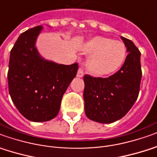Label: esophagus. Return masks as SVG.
Listing matches in <instances>:
<instances>
[{
	"instance_id": "1",
	"label": "esophagus",
	"mask_w": 157,
	"mask_h": 157,
	"mask_svg": "<svg viewBox=\"0 0 157 157\" xmlns=\"http://www.w3.org/2000/svg\"><path fill=\"white\" fill-rule=\"evenodd\" d=\"M77 77H78V78H83V77H84V71H83V69H82L81 67L79 68V69H78V71Z\"/></svg>"
}]
</instances>
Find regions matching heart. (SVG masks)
I'll list each match as a JSON object with an SVG mask.
<instances>
[{
  "label": "heart",
  "instance_id": "heart-1",
  "mask_svg": "<svg viewBox=\"0 0 157 157\" xmlns=\"http://www.w3.org/2000/svg\"><path fill=\"white\" fill-rule=\"evenodd\" d=\"M82 50L90 55L86 68L96 76H104L116 72L124 63L126 56V46L122 42L101 36L90 39Z\"/></svg>",
  "mask_w": 157,
  "mask_h": 157
}]
</instances>
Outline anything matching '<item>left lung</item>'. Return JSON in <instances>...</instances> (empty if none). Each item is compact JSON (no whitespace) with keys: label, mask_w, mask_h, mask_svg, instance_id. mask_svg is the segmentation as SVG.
<instances>
[{"label":"left lung","mask_w":157,"mask_h":157,"mask_svg":"<svg viewBox=\"0 0 157 157\" xmlns=\"http://www.w3.org/2000/svg\"><path fill=\"white\" fill-rule=\"evenodd\" d=\"M121 38L128 53L121 68L105 78L84 77L85 114L96 122L109 124L121 119L138 97L142 78L141 53L131 40Z\"/></svg>","instance_id":"obj_1"}]
</instances>
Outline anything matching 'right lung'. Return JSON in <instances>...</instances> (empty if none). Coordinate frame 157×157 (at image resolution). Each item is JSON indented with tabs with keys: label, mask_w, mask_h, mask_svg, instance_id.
Returning a JSON list of instances; mask_svg holds the SVG:
<instances>
[{
	"label": "right lung",
	"mask_w": 157,
	"mask_h": 157,
	"mask_svg": "<svg viewBox=\"0 0 157 157\" xmlns=\"http://www.w3.org/2000/svg\"><path fill=\"white\" fill-rule=\"evenodd\" d=\"M44 27L19 36L10 52L8 90L19 113L34 122L50 121L59 113L60 101L78 69L77 63L58 64L44 59L36 47Z\"/></svg>",
	"instance_id": "right-lung-1"
}]
</instances>
